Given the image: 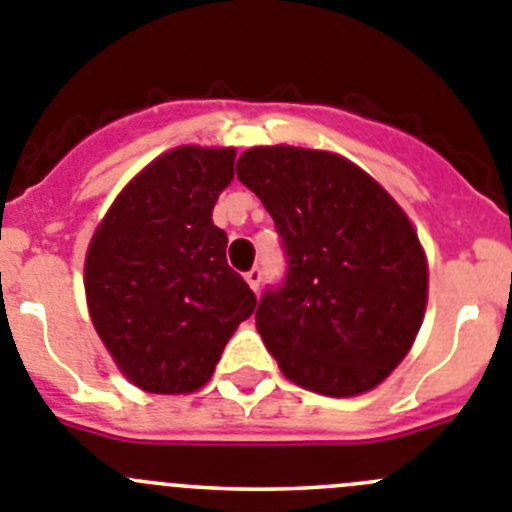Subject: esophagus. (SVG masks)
<instances>
[{"label":"esophagus","mask_w":512,"mask_h":512,"mask_svg":"<svg viewBox=\"0 0 512 512\" xmlns=\"http://www.w3.org/2000/svg\"><path fill=\"white\" fill-rule=\"evenodd\" d=\"M245 280H247V283H250V288L257 293V290H260V283H262V270H260V267L255 265V267H252V270H247Z\"/></svg>","instance_id":"obj_1"}]
</instances>
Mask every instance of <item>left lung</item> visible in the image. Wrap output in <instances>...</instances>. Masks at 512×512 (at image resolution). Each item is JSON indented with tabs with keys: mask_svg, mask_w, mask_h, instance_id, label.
<instances>
[{
	"mask_svg": "<svg viewBox=\"0 0 512 512\" xmlns=\"http://www.w3.org/2000/svg\"><path fill=\"white\" fill-rule=\"evenodd\" d=\"M237 178L273 216L285 278L255 321L288 380L349 398L380 385L413 347L428 270L416 229L365 170L334 153L252 147Z\"/></svg>",
	"mask_w": 512,
	"mask_h": 512,
	"instance_id": "left-lung-1",
	"label": "left lung"
}]
</instances>
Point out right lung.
Here are the masks:
<instances>
[{"label": "right lung", "mask_w": 512, "mask_h": 512, "mask_svg": "<svg viewBox=\"0 0 512 512\" xmlns=\"http://www.w3.org/2000/svg\"><path fill=\"white\" fill-rule=\"evenodd\" d=\"M234 178L232 147H176L119 193L86 255L91 321L147 393H191L257 306L211 222Z\"/></svg>", "instance_id": "obj_1"}]
</instances>
